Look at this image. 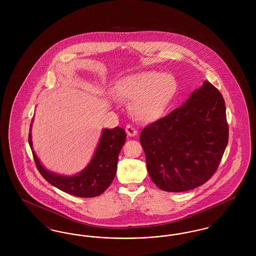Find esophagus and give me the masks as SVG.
<instances>
[{"instance_id": "obj_1", "label": "esophagus", "mask_w": 256, "mask_h": 256, "mask_svg": "<svg viewBox=\"0 0 256 256\" xmlns=\"http://www.w3.org/2000/svg\"><path fill=\"white\" fill-rule=\"evenodd\" d=\"M126 132L128 135L130 136V137L136 136V135L138 134V130L134 128V126H132V124H128V126H126Z\"/></svg>"}]
</instances>
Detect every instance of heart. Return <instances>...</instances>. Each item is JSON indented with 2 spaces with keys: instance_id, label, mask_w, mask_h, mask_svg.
<instances>
[{
  "instance_id": "1",
  "label": "heart",
  "mask_w": 256,
  "mask_h": 256,
  "mask_svg": "<svg viewBox=\"0 0 256 256\" xmlns=\"http://www.w3.org/2000/svg\"><path fill=\"white\" fill-rule=\"evenodd\" d=\"M176 82L168 74L145 71L124 78L115 86L116 94L134 100V116L146 122L159 119L176 94Z\"/></svg>"
}]
</instances>
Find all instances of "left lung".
Segmentation results:
<instances>
[{
    "instance_id": "1",
    "label": "left lung",
    "mask_w": 256,
    "mask_h": 256,
    "mask_svg": "<svg viewBox=\"0 0 256 256\" xmlns=\"http://www.w3.org/2000/svg\"><path fill=\"white\" fill-rule=\"evenodd\" d=\"M140 142L148 174L161 190L200 186L216 172L228 142L224 98L204 82L180 108L146 126Z\"/></svg>"
}]
</instances>
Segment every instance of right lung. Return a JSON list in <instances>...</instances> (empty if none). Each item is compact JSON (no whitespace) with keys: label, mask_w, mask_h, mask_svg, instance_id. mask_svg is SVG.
I'll use <instances>...</instances> for the list:
<instances>
[{"label":"right lung","mask_w":256,"mask_h":256,"mask_svg":"<svg viewBox=\"0 0 256 256\" xmlns=\"http://www.w3.org/2000/svg\"><path fill=\"white\" fill-rule=\"evenodd\" d=\"M126 139V134L122 128L116 126L112 130H104L90 164L82 172L74 176H63L50 172L40 164L34 150L32 156L37 170L52 185L70 195L93 198L102 194L114 180L118 156ZM28 144L32 148L30 132L28 134Z\"/></svg>","instance_id":"right-lung-1"}]
</instances>
